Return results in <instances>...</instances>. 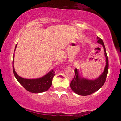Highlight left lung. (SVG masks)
<instances>
[{"label": "left lung", "mask_w": 121, "mask_h": 121, "mask_svg": "<svg viewBox=\"0 0 121 121\" xmlns=\"http://www.w3.org/2000/svg\"><path fill=\"white\" fill-rule=\"evenodd\" d=\"M97 39H98L97 42L102 45L105 51V56L106 57V66L102 74L99 77L94 80H89L82 78L79 76L78 70L76 68L74 69V77L70 82V87L72 91L78 95L86 96L93 93L98 91L104 85L106 81L108 69H109V61H108V57L107 56L106 49L103 41L98 37H97Z\"/></svg>", "instance_id": "left-lung-1"}]
</instances>
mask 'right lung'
Here are the masks:
<instances>
[{
    "instance_id": "obj_1",
    "label": "right lung",
    "mask_w": 121,
    "mask_h": 121,
    "mask_svg": "<svg viewBox=\"0 0 121 121\" xmlns=\"http://www.w3.org/2000/svg\"><path fill=\"white\" fill-rule=\"evenodd\" d=\"M16 46H17V44L15 47V51ZM12 67H13V74H14L15 77H16L17 81L27 91L30 92L34 93H42L48 91L51 86L52 79L55 75V71L53 70H52L41 78L36 79H26L20 77L16 73L14 67H13V60L12 61Z\"/></svg>"
}]
</instances>
